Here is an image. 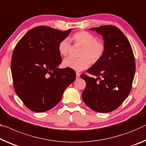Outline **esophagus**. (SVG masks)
Wrapping results in <instances>:
<instances>
[{"mask_svg": "<svg viewBox=\"0 0 146 146\" xmlns=\"http://www.w3.org/2000/svg\"><path fill=\"white\" fill-rule=\"evenodd\" d=\"M80 73H76V78H78L80 77Z\"/></svg>", "mask_w": 146, "mask_h": 146, "instance_id": "obj_1", "label": "esophagus"}]
</instances>
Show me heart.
I'll list each match as a JSON object with an SVG mask.
<instances>
[{
	"mask_svg": "<svg viewBox=\"0 0 146 146\" xmlns=\"http://www.w3.org/2000/svg\"><path fill=\"white\" fill-rule=\"evenodd\" d=\"M71 40L75 45H80L82 48L79 53L80 58H67L63 62L64 68L81 71L88 68L90 63L96 64L100 60L105 52V45L90 32L80 31L74 33L71 36ZM60 54L62 56H68L71 50V43L68 39L61 40L58 45Z\"/></svg>",
	"mask_w": 146,
	"mask_h": 146,
	"instance_id": "1",
	"label": "heart"
}]
</instances>
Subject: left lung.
I'll use <instances>...</instances> for the list:
<instances>
[{
	"instance_id": "obj_1",
	"label": "left lung",
	"mask_w": 146,
	"mask_h": 146,
	"mask_svg": "<svg viewBox=\"0 0 146 146\" xmlns=\"http://www.w3.org/2000/svg\"><path fill=\"white\" fill-rule=\"evenodd\" d=\"M103 36L105 52L100 60L87 70L91 77L80 75L86 86L82 94L84 103L98 112L118 108L130 93L135 74V60L126 36L115 26L90 29Z\"/></svg>"
}]
</instances>
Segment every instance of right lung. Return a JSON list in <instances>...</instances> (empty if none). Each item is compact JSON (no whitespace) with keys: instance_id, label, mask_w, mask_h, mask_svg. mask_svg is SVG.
I'll list each match as a JSON object with an SVG mask.
<instances>
[{"instance_id":"obj_1","label":"right lung","mask_w":146,"mask_h":146,"mask_svg":"<svg viewBox=\"0 0 146 146\" xmlns=\"http://www.w3.org/2000/svg\"><path fill=\"white\" fill-rule=\"evenodd\" d=\"M45 26L34 27L16 45L11 70L15 93L25 105L36 112L54 107L64 90L76 78L74 70L60 69L58 45L70 34Z\"/></svg>"}]
</instances>
